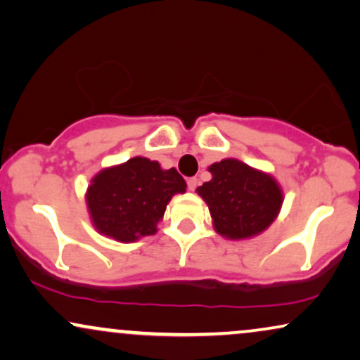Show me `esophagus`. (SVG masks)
<instances>
[{"label": "esophagus", "mask_w": 360, "mask_h": 360, "mask_svg": "<svg viewBox=\"0 0 360 360\" xmlns=\"http://www.w3.org/2000/svg\"><path fill=\"white\" fill-rule=\"evenodd\" d=\"M198 184H199L198 177H189V179H188V188H189V191H194L195 188H198Z\"/></svg>", "instance_id": "esophagus-1"}]
</instances>
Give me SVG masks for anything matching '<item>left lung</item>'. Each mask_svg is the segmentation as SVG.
<instances>
[{
    "instance_id": "left-lung-1",
    "label": "left lung",
    "mask_w": 360,
    "mask_h": 360,
    "mask_svg": "<svg viewBox=\"0 0 360 360\" xmlns=\"http://www.w3.org/2000/svg\"><path fill=\"white\" fill-rule=\"evenodd\" d=\"M212 179L199 186L216 233L229 239H248L266 231L281 211L282 189L271 174L238 159L209 166Z\"/></svg>"
}]
</instances>
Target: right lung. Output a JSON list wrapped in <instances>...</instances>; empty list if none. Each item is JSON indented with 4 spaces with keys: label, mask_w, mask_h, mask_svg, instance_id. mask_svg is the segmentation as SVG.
Returning a JSON list of instances; mask_svg holds the SVG:
<instances>
[{
    "label": "right lung",
    "mask_w": 360,
    "mask_h": 360,
    "mask_svg": "<svg viewBox=\"0 0 360 360\" xmlns=\"http://www.w3.org/2000/svg\"><path fill=\"white\" fill-rule=\"evenodd\" d=\"M186 181L174 167L161 169L158 161L136 156L106 167L91 179L86 204L98 233L120 243L156 234L167 202L186 193Z\"/></svg>",
    "instance_id": "right-lung-1"
}]
</instances>
